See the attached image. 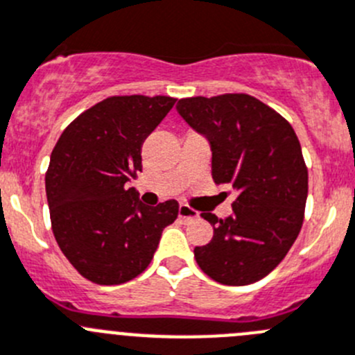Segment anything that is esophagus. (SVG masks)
<instances>
[{"instance_id": "34e87169", "label": "esophagus", "mask_w": 355, "mask_h": 355, "mask_svg": "<svg viewBox=\"0 0 355 355\" xmlns=\"http://www.w3.org/2000/svg\"><path fill=\"white\" fill-rule=\"evenodd\" d=\"M178 216H180L182 220H194L198 218L199 213L196 211V209H192L191 206L180 205V208H178Z\"/></svg>"}]
</instances>
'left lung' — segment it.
I'll use <instances>...</instances> for the list:
<instances>
[{
    "mask_svg": "<svg viewBox=\"0 0 355 355\" xmlns=\"http://www.w3.org/2000/svg\"><path fill=\"white\" fill-rule=\"evenodd\" d=\"M177 111L211 146L215 184L237 191L232 215L201 213L213 239L194 248L206 276L246 286L281 263L304 223L309 173L293 126L246 94L182 98Z\"/></svg>",
    "mask_w": 355,
    "mask_h": 355,
    "instance_id": "8db88e82",
    "label": "left lung"
}]
</instances>
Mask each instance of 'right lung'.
Instances as JSON below:
<instances>
[{"instance_id": "1", "label": "right lung", "mask_w": 355, "mask_h": 355, "mask_svg": "<svg viewBox=\"0 0 355 355\" xmlns=\"http://www.w3.org/2000/svg\"><path fill=\"white\" fill-rule=\"evenodd\" d=\"M177 98L119 95L86 109L62 132L44 185L51 230L76 270L95 284L142 274L161 232L178 216L175 199L146 206L128 182L142 171V144Z\"/></svg>"}]
</instances>
